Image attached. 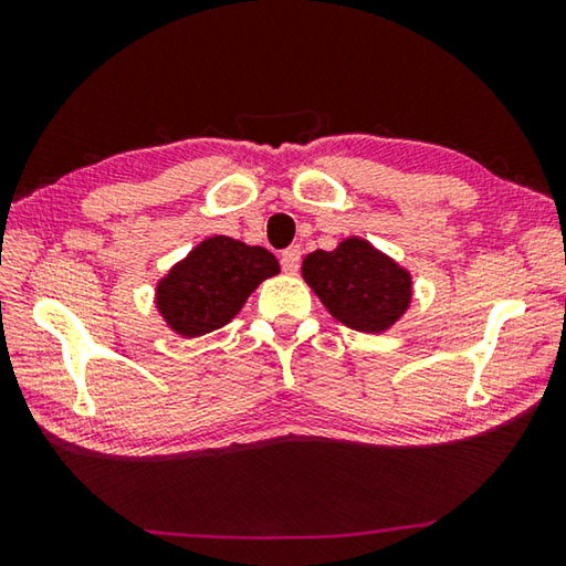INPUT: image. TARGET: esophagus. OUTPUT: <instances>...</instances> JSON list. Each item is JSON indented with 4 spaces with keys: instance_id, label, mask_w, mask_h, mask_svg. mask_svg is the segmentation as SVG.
<instances>
[{
    "instance_id": "obj_1",
    "label": "esophagus",
    "mask_w": 566,
    "mask_h": 566,
    "mask_svg": "<svg viewBox=\"0 0 566 566\" xmlns=\"http://www.w3.org/2000/svg\"><path fill=\"white\" fill-rule=\"evenodd\" d=\"M300 260H302V249L300 247H290L282 252V270L286 274H296L300 270Z\"/></svg>"
}]
</instances>
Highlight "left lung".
<instances>
[{
	"label": "left lung",
	"mask_w": 566,
	"mask_h": 566,
	"mask_svg": "<svg viewBox=\"0 0 566 566\" xmlns=\"http://www.w3.org/2000/svg\"><path fill=\"white\" fill-rule=\"evenodd\" d=\"M302 276L334 319L367 334L395 327L415 294L409 270L361 237L306 254Z\"/></svg>",
	"instance_id": "obj_1"
}]
</instances>
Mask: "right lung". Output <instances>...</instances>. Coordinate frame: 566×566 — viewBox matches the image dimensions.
<instances>
[{"label":"right lung","mask_w":566,"mask_h":566,"mask_svg":"<svg viewBox=\"0 0 566 566\" xmlns=\"http://www.w3.org/2000/svg\"><path fill=\"white\" fill-rule=\"evenodd\" d=\"M274 274L280 262L270 249L214 234L161 276L155 306L179 337H202L232 322L249 294Z\"/></svg>","instance_id":"obj_1"}]
</instances>
